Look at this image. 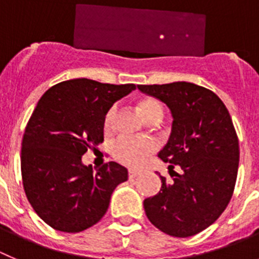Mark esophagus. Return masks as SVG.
<instances>
[{"instance_id": "34e87169", "label": "esophagus", "mask_w": 259, "mask_h": 259, "mask_svg": "<svg viewBox=\"0 0 259 259\" xmlns=\"http://www.w3.org/2000/svg\"><path fill=\"white\" fill-rule=\"evenodd\" d=\"M141 174V171L135 169H129V178H135V177H138Z\"/></svg>"}]
</instances>
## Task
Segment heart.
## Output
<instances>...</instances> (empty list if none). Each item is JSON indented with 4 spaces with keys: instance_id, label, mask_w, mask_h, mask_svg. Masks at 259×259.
Listing matches in <instances>:
<instances>
[{
    "instance_id": "obj_1",
    "label": "heart",
    "mask_w": 259,
    "mask_h": 259,
    "mask_svg": "<svg viewBox=\"0 0 259 259\" xmlns=\"http://www.w3.org/2000/svg\"><path fill=\"white\" fill-rule=\"evenodd\" d=\"M139 109L147 121L150 118L162 117L164 108L161 103L153 98H144L139 102ZM116 107H111L104 117V129L111 130L115 122ZM157 148V144L150 138H134L127 135H121L113 142L112 155L121 164L132 167H138L146 162L148 156Z\"/></svg>"
}]
</instances>
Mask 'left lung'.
Returning <instances> with one entry per match:
<instances>
[{
    "label": "left lung",
    "instance_id": "1",
    "mask_svg": "<svg viewBox=\"0 0 259 259\" xmlns=\"http://www.w3.org/2000/svg\"><path fill=\"white\" fill-rule=\"evenodd\" d=\"M138 89L166 104L173 116L169 141L158 152L170 164L171 181L160 176L161 190L144 200V211L160 231L193 236L220 218L234 193L240 151L231 116L218 95L195 83Z\"/></svg>",
    "mask_w": 259,
    "mask_h": 259
}]
</instances>
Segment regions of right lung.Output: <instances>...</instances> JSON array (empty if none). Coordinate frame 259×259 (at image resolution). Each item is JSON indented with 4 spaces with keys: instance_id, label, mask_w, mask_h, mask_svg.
Returning <instances> with one entry per match:
<instances>
[{
    "instance_id": "add662e5",
    "label": "right lung",
    "mask_w": 259,
    "mask_h": 259,
    "mask_svg": "<svg viewBox=\"0 0 259 259\" xmlns=\"http://www.w3.org/2000/svg\"><path fill=\"white\" fill-rule=\"evenodd\" d=\"M135 89L74 78L51 86L28 121L22 142L23 187L37 215L62 232H80L102 220L113 190L127 181L115 161L93 169L82 155L104 139V117Z\"/></svg>"
}]
</instances>
